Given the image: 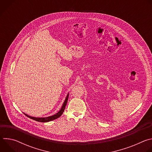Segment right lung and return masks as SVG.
Instances as JSON below:
<instances>
[{"instance_id": "right-lung-1", "label": "right lung", "mask_w": 152, "mask_h": 152, "mask_svg": "<svg viewBox=\"0 0 152 152\" xmlns=\"http://www.w3.org/2000/svg\"><path fill=\"white\" fill-rule=\"evenodd\" d=\"M68 99H69V94H67L66 99H65V101L61 108V110H59V111H58V113H57L56 114H54L53 115H51V116H49V117H31L30 115H28L25 113H23L26 116H27L28 117L32 119V120H34L37 121H39V122H48V121H52V120H54L58 118H59L63 113V112L64 111V110H65V107H66V106L67 104V100H68Z\"/></svg>"}]
</instances>
